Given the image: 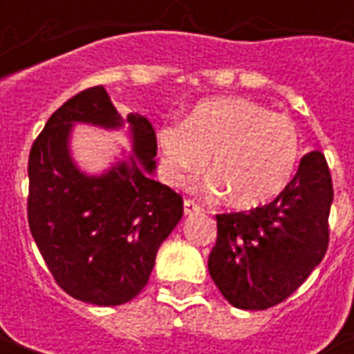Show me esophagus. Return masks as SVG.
I'll return each mask as SVG.
<instances>
[{"label":"esophagus","mask_w":354,"mask_h":354,"mask_svg":"<svg viewBox=\"0 0 354 354\" xmlns=\"http://www.w3.org/2000/svg\"><path fill=\"white\" fill-rule=\"evenodd\" d=\"M201 210H203V207H201L199 203H195V201H192V199L184 201V214L185 216L197 214V212H201Z\"/></svg>","instance_id":"1"}]
</instances>
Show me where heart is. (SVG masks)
Returning a JSON list of instances; mask_svg holds the SVG:
<instances>
[{"instance_id": "1", "label": "heart", "mask_w": 354, "mask_h": 354, "mask_svg": "<svg viewBox=\"0 0 354 354\" xmlns=\"http://www.w3.org/2000/svg\"><path fill=\"white\" fill-rule=\"evenodd\" d=\"M162 169L172 184H185L208 159L210 185L235 208L263 207L296 174L301 138L288 117L245 98L199 102L182 124L157 132Z\"/></svg>"}]
</instances>
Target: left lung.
Segmentation results:
<instances>
[{
	"label": "left lung",
	"mask_w": 354,
	"mask_h": 354,
	"mask_svg": "<svg viewBox=\"0 0 354 354\" xmlns=\"http://www.w3.org/2000/svg\"><path fill=\"white\" fill-rule=\"evenodd\" d=\"M332 201L324 153L311 151L269 205L216 216L208 273L222 296L233 307L261 311L294 294L326 254Z\"/></svg>",
	"instance_id": "8db88e82"
}]
</instances>
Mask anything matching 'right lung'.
Segmentation results:
<instances>
[{"mask_svg":"<svg viewBox=\"0 0 354 354\" xmlns=\"http://www.w3.org/2000/svg\"><path fill=\"white\" fill-rule=\"evenodd\" d=\"M75 122L129 123L135 153L98 177L71 159ZM157 138L140 113H117L106 88L64 102L35 138L28 159V223L43 260L66 294L93 305L131 301L149 281L155 256L184 214V201L155 182Z\"/></svg>","mask_w":354,"mask_h":354,"instance_id":"obj_1","label":"right lung"}]
</instances>
